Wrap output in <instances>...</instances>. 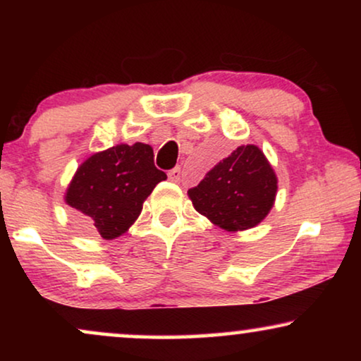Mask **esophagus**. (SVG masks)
I'll return each mask as SVG.
<instances>
[{
    "label": "esophagus",
    "mask_w": 361,
    "mask_h": 361,
    "mask_svg": "<svg viewBox=\"0 0 361 361\" xmlns=\"http://www.w3.org/2000/svg\"><path fill=\"white\" fill-rule=\"evenodd\" d=\"M167 177H169L171 182H180V177H182L180 167H174V169H171L167 172Z\"/></svg>",
    "instance_id": "esophagus-1"
}]
</instances>
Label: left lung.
<instances>
[{
    "label": "left lung",
    "instance_id": "obj_1",
    "mask_svg": "<svg viewBox=\"0 0 361 361\" xmlns=\"http://www.w3.org/2000/svg\"><path fill=\"white\" fill-rule=\"evenodd\" d=\"M278 179L259 147L240 146L189 189L194 209L226 231L253 228L274 204Z\"/></svg>",
    "mask_w": 361,
    "mask_h": 361
}]
</instances>
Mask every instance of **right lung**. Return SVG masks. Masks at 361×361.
I'll use <instances>...</instances> for the list:
<instances>
[{"label":"right lung","mask_w":361,"mask_h":361,"mask_svg":"<svg viewBox=\"0 0 361 361\" xmlns=\"http://www.w3.org/2000/svg\"><path fill=\"white\" fill-rule=\"evenodd\" d=\"M166 179L154 166L149 145H118L90 156L78 167L66 202L88 230L113 240L135 224L142 202Z\"/></svg>","instance_id":"obj_1"}]
</instances>
